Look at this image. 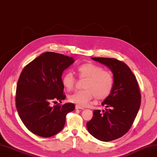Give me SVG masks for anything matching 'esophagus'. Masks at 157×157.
<instances>
[{
  "label": "esophagus",
  "instance_id": "obj_1",
  "mask_svg": "<svg viewBox=\"0 0 157 157\" xmlns=\"http://www.w3.org/2000/svg\"><path fill=\"white\" fill-rule=\"evenodd\" d=\"M75 109H84V108L83 107H81V106H80L78 105H75Z\"/></svg>",
  "mask_w": 157,
  "mask_h": 157
}]
</instances>
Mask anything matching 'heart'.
<instances>
[{"instance_id": "obj_1", "label": "heart", "mask_w": 157, "mask_h": 157, "mask_svg": "<svg viewBox=\"0 0 157 157\" xmlns=\"http://www.w3.org/2000/svg\"><path fill=\"white\" fill-rule=\"evenodd\" d=\"M77 71L80 78H86L83 84L85 89L71 94L69 96L70 102L86 106L94 95L98 99H104L110 95L113 86V77L110 72L91 63L79 66ZM62 82L66 90H72L75 83L73 74L71 72L66 73L62 77Z\"/></svg>"}]
</instances>
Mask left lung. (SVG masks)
Listing matches in <instances>:
<instances>
[{"label": "left lung", "mask_w": 157, "mask_h": 157, "mask_svg": "<svg viewBox=\"0 0 157 157\" xmlns=\"http://www.w3.org/2000/svg\"><path fill=\"white\" fill-rule=\"evenodd\" d=\"M91 59L109 68L113 76V86L102 103L107 109L102 110L103 113L94 110L93 117L86 126L97 139L109 142L122 136L132 126L140 108L141 95L135 76L124 62L104 57Z\"/></svg>", "instance_id": "1"}]
</instances>
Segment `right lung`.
<instances>
[{
	"label": "right lung",
	"instance_id": "add662e5",
	"mask_svg": "<svg viewBox=\"0 0 157 157\" xmlns=\"http://www.w3.org/2000/svg\"><path fill=\"white\" fill-rule=\"evenodd\" d=\"M75 62L62 54L45 52L22 70L16 91V107L24 124L31 132L50 137L64 128L66 117L73 111V103L56 105L50 102L66 98L62 75Z\"/></svg>",
	"mask_w": 157,
	"mask_h": 157
}]
</instances>
